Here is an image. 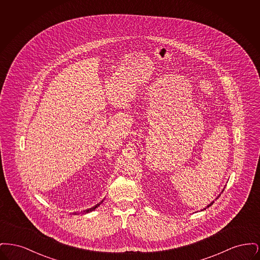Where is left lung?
<instances>
[{"label":"left lung","mask_w":260,"mask_h":260,"mask_svg":"<svg viewBox=\"0 0 260 260\" xmlns=\"http://www.w3.org/2000/svg\"><path fill=\"white\" fill-rule=\"evenodd\" d=\"M212 204H213V202H212V203H210V205H209V206H208V208H209V207H210V206H211V205H212Z\"/></svg>","instance_id":"obj_1"}]
</instances>
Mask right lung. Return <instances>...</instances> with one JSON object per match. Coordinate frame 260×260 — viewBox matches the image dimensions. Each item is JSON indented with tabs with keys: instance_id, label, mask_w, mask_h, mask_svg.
<instances>
[{
	"instance_id": "right-lung-1",
	"label": "right lung",
	"mask_w": 260,
	"mask_h": 260,
	"mask_svg": "<svg viewBox=\"0 0 260 260\" xmlns=\"http://www.w3.org/2000/svg\"><path fill=\"white\" fill-rule=\"evenodd\" d=\"M102 202H103V201H101V202H100V203H99L98 205H95L94 207H92V208H90V209H88V210H84V212H85V213H87V212H90V211H92V210H95V209H96V208L99 207V205H100V204H101ZM75 214H76V213H75Z\"/></svg>"
}]
</instances>
